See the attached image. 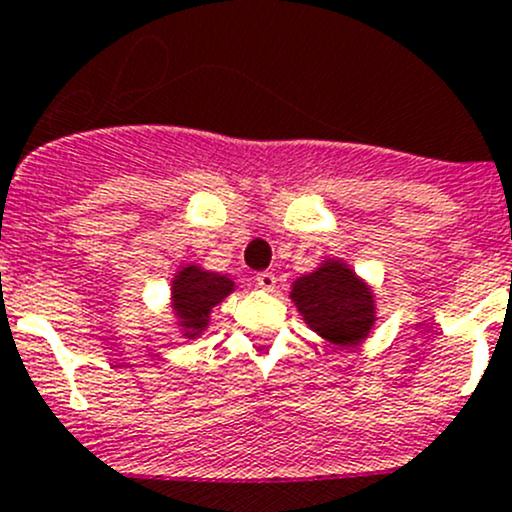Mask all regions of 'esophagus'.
I'll use <instances>...</instances> for the list:
<instances>
[{
    "mask_svg": "<svg viewBox=\"0 0 512 512\" xmlns=\"http://www.w3.org/2000/svg\"><path fill=\"white\" fill-rule=\"evenodd\" d=\"M255 282H257V287H260V289H267V292H272V289H275V285H277V277H275V272H257Z\"/></svg>",
    "mask_w": 512,
    "mask_h": 512,
    "instance_id": "34e87169",
    "label": "esophagus"
}]
</instances>
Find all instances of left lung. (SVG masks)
<instances>
[{
  "mask_svg": "<svg viewBox=\"0 0 512 512\" xmlns=\"http://www.w3.org/2000/svg\"><path fill=\"white\" fill-rule=\"evenodd\" d=\"M292 299L309 327L337 344L359 342L374 324L369 289L339 262L294 282Z\"/></svg>",
  "mask_w": 512,
  "mask_h": 512,
  "instance_id": "left-lung-1",
  "label": "left lung"
}]
</instances>
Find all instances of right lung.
Segmentation results:
<instances>
[{"label":"right lung","mask_w":512,"mask_h":512,"mask_svg":"<svg viewBox=\"0 0 512 512\" xmlns=\"http://www.w3.org/2000/svg\"><path fill=\"white\" fill-rule=\"evenodd\" d=\"M232 289V280L213 272H203L198 267H183L173 282V304L188 337L203 332L208 324V314L220 299L227 297Z\"/></svg>","instance_id":"obj_1"}]
</instances>
